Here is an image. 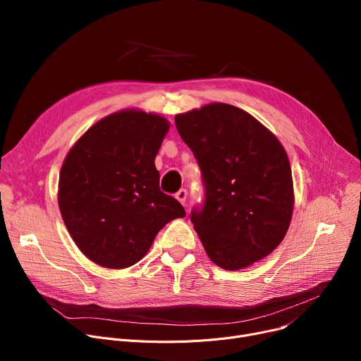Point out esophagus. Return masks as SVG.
Masks as SVG:
<instances>
[{
    "mask_svg": "<svg viewBox=\"0 0 361 361\" xmlns=\"http://www.w3.org/2000/svg\"><path fill=\"white\" fill-rule=\"evenodd\" d=\"M176 199H177L183 206H185V199H187V190H185V188H181V190H178V192L176 193Z\"/></svg>",
    "mask_w": 361,
    "mask_h": 361,
    "instance_id": "obj_1",
    "label": "esophagus"
}]
</instances>
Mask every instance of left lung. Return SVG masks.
Listing matches in <instances>:
<instances>
[{
  "instance_id": "8db88e82",
  "label": "left lung",
  "mask_w": 361,
  "mask_h": 361,
  "mask_svg": "<svg viewBox=\"0 0 361 361\" xmlns=\"http://www.w3.org/2000/svg\"><path fill=\"white\" fill-rule=\"evenodd\" d=\"M176 126L202 169L204 204L190 218L207 256L238 271L271 255L294 207L281 142L249 112L222 102L177 114Z\"/></svg>"
}]
</instances>
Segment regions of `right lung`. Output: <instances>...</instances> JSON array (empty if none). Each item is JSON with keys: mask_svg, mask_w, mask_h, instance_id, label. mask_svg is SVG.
Here are the masks:
<instances>
[{"mask_svg": "<svg viewBox=\"0 0 361 361\" xmlns=\"http://www.w3.org/2000/svg\"><path fill=\"white\" fill-rule=\"evenodd\" d=\"M168 130L158 114L123 109L94 123L67 154L60 212L75 245L99 267L137 263L162 226L185 216L159 188L155 157Z\"/></svg>", "mask_w": 361, "mask_h": 361, "instance_id": "right-lung-1", "label": "right lung"}]
</instances>
